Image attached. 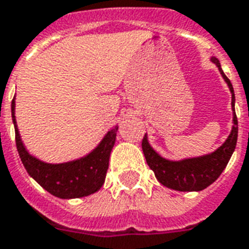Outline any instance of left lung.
Wrapping results in <instances>:
<instances>
[{"label":"left lung","mask_w":249,"mask_h":249,"mask_svg":"<svg viewBox=\"0 0 249 249\" xmlns=\"http://www.w3.org/2000/svg\"><path fill=\"white\" fill-rule=\"evenodd\" d=\"M211 61L218 67L219 72L227 83L231 92V107H232V128L229 138L225 140L222 145L217 148L214 152L208 155L191 157V159L171 161L163 159L152 148L148 142V136H144L142 142V153L145 156L146 163L155 171L157 180L167 188L182 192L190 191H201L211 186L217 180L221 173L230 161L234 153L236 140H238V118L235 114V94L232 84L226 75L223 74L221 63L215 57H212Z\"/></svg>","instance_id":"8db88e82"}]
</instances>
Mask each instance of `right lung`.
<instances>
[{
	"instance_id": "obj_1",
	"label": "right lung",
	"mask_w": 249,
	"mask_h": 249,
	"mask_svg": "<svg viewBox=\"0 0 249 249\" xmlns=\"http://www.w3.org/2000/svg\"><path fill=\"white\" fill-rule=\"evenodd\" d=\"M11 117L14 123L15 142L19 157L27 173L44 190L55 197L78 198L94 194L103 187L118 126L107 131L98 145L84 157L69 162L48 163L30 155L23 144L15 121V98L11 101Z\"/></svg>"
}]
</instances>
